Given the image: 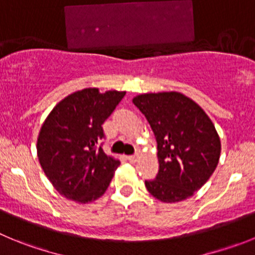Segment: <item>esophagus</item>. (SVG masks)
<instances>
[{
    "label": "esophagus",
    "instance_id": "34e87169",
    "mask_svg": "<svg viewBox=\"0 0 255 255\" xmlns=\"http://www.w3.org/2000/svg\"><path fill=\"white\" fill-rule=\"evenodd\" d=\"M127 158H128V161H129V162L134 163L135 161L138 160V154H130V156H128Z\"/></svg>",
    "mask_w": 255,
    "mask_h": 255
}]
</instances>
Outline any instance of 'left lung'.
I'll return each instance as SVG.
<instances>
[{
	"label": "left lung",
	"instance_id": "obj_1",
	"mask_svg": "<svg viewBox=\"0 0 255 255\" xmlns=\"http://www.w3.org/2000/svg\"><path fill=\"white\" fill-rule=\"evenodd\" d=\"M133 103L148 121L158 149V173L144 181L148 192L163 203L192 196L220 157V138L208 114L177 92L137 95Z\"/></svg>",
	"mask_w": 255,
	"mask_h": 255
}]
</instances>
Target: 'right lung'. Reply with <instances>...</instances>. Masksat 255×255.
Instances as JSON below:
<instances>
[{
	"label": "right lung",
	"instance_id": "add662e5",
	"mask_svg": "<svg viewBox=\"0 0 255 255\" xmlns=\"http://www.w3.org/2000/svg\"><path fill=\"white\" fill-rule=\"evenodd\" d=\"M125 95L87 88L64 98L45 120L37 157L52 186L66 199L92 203L108 189L121 162L104 153L102 125Z\"/></svg>",
	"mask_w": 255,
	"mask_h": 255
}]
</instances>
